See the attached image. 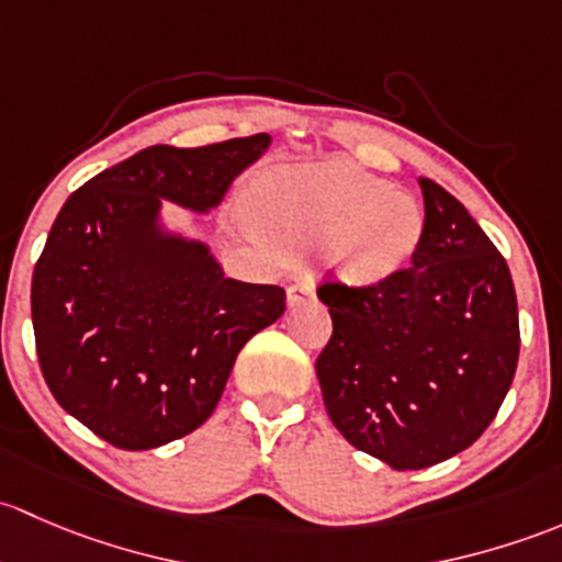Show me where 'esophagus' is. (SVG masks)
Returning <instances> with one entry per match:
<instances>
[{
	"instance_id": "esophagus-1",
	"label": "esophagus",
	"mask_w": 562,
	"mask_h": 562,
	"mask_svg": "<svg viewBox=\"0 0 562 562\" xmlns=\"http://www.w3.org/2000/svg\"><path fill=\"white\" fill-rule=\"evenodd\" d=\"M316 297V289L311 281H297L286 289V305L289 308H297L303 305L305 300H314Z\"/></svg>"
}]
</instances>
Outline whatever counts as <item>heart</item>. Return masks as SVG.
I'll return each mask as SVG.
<instances>
[{
  "instance_id": "heart-1",
  "label": "heart",
  "mask_w": 562,
  "mask_h": 562,
  "mask_svg": "<svg viewBox=\"0 0 562 562\" xmlns=\"http://www.w3.org/2000/svg\"><path fill=\"white\" fill-rule=\"evenodd\" d=\"M246 216L281 251L324 248L329 273L351 289L401 273L425 235L414 196L340 161L265 172L248 189Z\"/></svg>"
}]
</instances>
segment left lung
<instances>
[{
  "mask_svg": "<svg viewBox=\"0 0 562 562\" xmlns=\"http://www.w3.org/2000/svg\"><path fill=\"white\" fill-rule=\"evenodd\" d=\"M425 235L379 286H319L333 338L316 360L324 408L351 447L419 471L471 447L495 419L519 357L506 259L430 178Z\"/></svg>",
  "mask_w": 562,
  "mask_h": 562,
  "instance_id": "obj_1",
  "label": "left lung"
}]
</instances>
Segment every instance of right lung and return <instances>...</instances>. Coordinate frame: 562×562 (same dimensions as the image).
<instances>
[{
  "instance_id": "right-lung-1",
  "label": "right lung",
  "mask_w": 562,
  "mask_h": 562,
  "mask_svg": "<svg viewBox=\"0 0 562 562\" xmlns=\"http://www.w3.org/2000/svg\"><path fill=\"white\" fill-rule=\"evenodd\" d=\"M270 135L151 146L69 194L32 276L40 368L56 403L102 441L165 447L216 408L235 357L283 314L281 286L224 276L161 205H222Z\"/></svg>"
}]
</instances>
